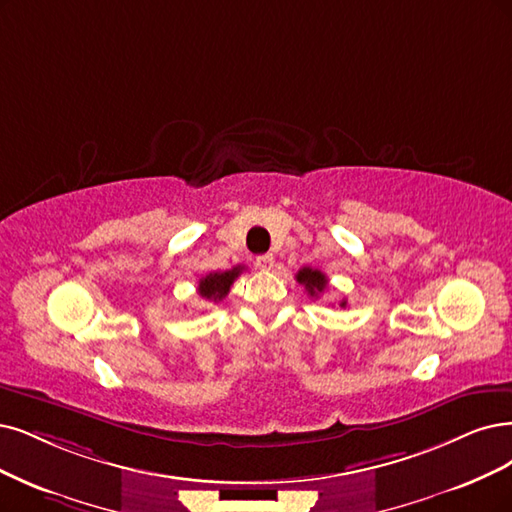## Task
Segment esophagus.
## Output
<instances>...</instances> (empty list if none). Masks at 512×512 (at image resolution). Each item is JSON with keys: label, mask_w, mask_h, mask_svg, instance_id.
I'll return each mask as SVG.
<instances>
[{"label": "esophagus", "mask_w": 512, "mask_h": 512, "mask_svg": "<svg viewBox=\"0 0 512 512\" xmlns=\"http://www.w3.org/2000/svg\"><path fill=\"white\" fill-rule=\"evenodd\" d=\"M255 266H257L259 270H272L274 257H272V255H259V257L255 259Z\"/></svg>", "instance_id": "34e87169"}]
</instances>
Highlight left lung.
<instances>
[{
  "label": "left lung",
  "mask_w": 512,
  "mask_h": 512,
  "mask_svg": "<svg viewBox=\"0 0 512 512\" xmlns=\"http://www.w3.org/2000/svg\"><path fill=\"white\" fill-rule=\"evenodd\" d=\"M295 278H297L299 285L306 287V291H308L310 297H318L320 293H323V291L327 289V282H329L323 272H320V270H312V268H301ZM339 306L346 308V299H344Z\"/></svg>",
  "instance_id": "left-lung-1"
}]
</instances>
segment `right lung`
Returning <instances> with one entry per match:
<instances>
[{
	"instance_id": "right-lung-1",
	"label": "right lung",
	"mask_w": 512,
	"mask_h": 512,
	"mask_svg": "<svg viewBox=\"0 0 512 512\" xmlns=\"http://www.w3.org/2000/svg\"><path fill=\"white\" fill-rule=\"evenodd\" d=\"M244 270V266H236L232 270L225 272H211L200 278L198 285V293L202 299L213 301V304H219V301L230 293V287L234 285V280L240 276V272Z\"/></svg>"
}]
</instances>
